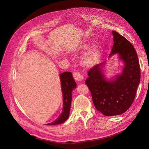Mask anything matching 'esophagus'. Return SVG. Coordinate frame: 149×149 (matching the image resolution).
Here are the masks:
<instances>
[{"label":"esophagus","instance_id":"esophagus-1","mask_svg":"<svg viewBox=\"0 0 149 149\" xmlns=\"http://www.w3.org/2000/svg\"><path fill=\"white\" fill-rule=\"evenodd\" d=\"M72 75H73L74 79L75 80H77V81H81V80H83V75H82L79 71H77V70H75V71L73 72Z\"/></svg>","mask_w":149,"mask_h":149}]
</instances>
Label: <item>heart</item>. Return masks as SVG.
Masks as SVG:
<instances>
[{"mask_svg":"<svg viewBox=\"0 0 149 149\" xmlns=\"http://www.w3.org/2000/svg\"><path fill=\"white\" fill-rule=\"evenodd\" d=\"M97 56V52L96 50H92L91 52L87 55V56L85 57L84 61L86 63H90L93 60H95Z\"/></svg>","mask_w":149,"mask_h":149,"instance_id":"heart-1","label":"heart"}]
</instances>
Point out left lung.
Here are the masks:
<instances>
[{
  "instance_id": "8db88e82",
  "label": "left lung",
  "mask_w": 149,
  "mask_h": 149,
  "mask_svg": "<svg viewBox=\"0 0 149 149\" xmlns=\"http://www.w3.org/2000/svg\"><path fill=\"white\" fill-rule=\"evenodd\" d=\"M113 45L111 55L118 53L124 63L122 74L115 80H106L101 67L104 63L93 66L85 83L89 88L97 111L105 116L120 115L133 103L140 81V67L135 49L127 39L112 31Z\"/></svg>"
}]
</instances>
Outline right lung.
<instances>
[{"label": "right lung", "mask_w": 149, "mask_h": 149, "mask_svg": "<svg viewBox=\"0 0 149 149\" xmlns=\"http://www.w3.org/2000/svg\"><path fill=\"white\" fill-rule=\"evenodd\" d=\"M60 77L63 95V108L60 115L54 121L47 124L48 126L63 123L69 118L72 100V91L76 88V83L70 72H65L61 74Z\"/></svg>", "instance_id": "1"}]
</instances>
